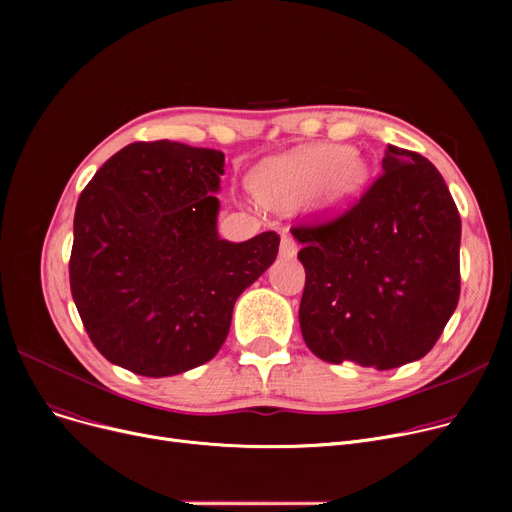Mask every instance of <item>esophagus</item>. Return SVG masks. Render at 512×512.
Segmentation results:
<instances>
[{"instance_id": "34e87169", "label": "esophagus", "mask_w": 512, "mask_h": 512, "mask_svg": "<svg viewBox=\"0 0 512 512\" xmlns=\"http://www.w3.org/2000/svg\"><path fill=\"white\" fill-rule=\"evenodd\" d=\"M297 251H299L297 238H294L292 234H282V240H280V255L286 257V259H290V257L297 255Z\"/></svg>"}]
</instances>
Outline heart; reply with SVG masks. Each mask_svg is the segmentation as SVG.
Masks as SVG:
<instances>
[{"instance_id": "heart-1", "label": "heart", "mask_w": 512, "mask_h": 512, "mask_svg": "<svg viewBox=\"0 0 512 512\" xmlns=\"http://www.w3.org/2000/svg\"><path fill=\"white\" fill-rule=\"evenodd\" d=\"M367 180L365 161L344 145H313L265 164L255 176L257 195L272 207H294L317 191L324 207L351 203Z\"/></svg>"}]
</instances>
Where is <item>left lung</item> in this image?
<instances>
[{"label":"left lung","instance_id":"8db88e82","mask_svg":"<svg viewBox=\"0 0 512 512\" xmlns=\"http://www.w3.org/2000/svg\"><path fill=\"white\" fill-rule=\"evenodd\" d=\"M384 172L334 218L297 222L309 351L380 371L432 351L461 297V215L423 155L390 145Z\"/></svg>","mask_w":512,"mask_h":512}]
</instances>
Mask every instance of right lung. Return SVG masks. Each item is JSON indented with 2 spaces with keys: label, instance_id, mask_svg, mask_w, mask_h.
<instances>
[{
  "label": "right lung",
  "instance_id": "obj_1",
  "mask_svg": "<svg viewBox=\"0 0 512 512\" xmlns=\"http://www.w3.org/2000/svg\"><path fill=\"white\" fill-rule=\"evenodd\" d=\"M224 153L130 143L97 170L74 213L70 290L97 351L147 378L218 355L236 299L278 255L270 230L218 236Z\"/></svg>",
  "mask_w": 512,
  "mask_h": 512
}]
</instances>
